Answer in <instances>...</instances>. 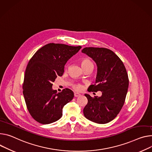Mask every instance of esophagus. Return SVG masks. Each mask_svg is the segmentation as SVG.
Wrapping results in <instances>:
<instances>
[{
	"instance_id": "34e87169",
	"label": "esophagus",
	"mask_w": 152,
	"mask_h": 152,
	"mask_svg": "<svg viewBox=\"0 0 152 152\" xmlns=\"http://www.w3.org/2000/svg\"><path fill=\"white\" fill-rule=\"evenodd\" d=\"M80 94L79 93H75V97H79V96H80Z\"/></svg>"
}]
</instances>
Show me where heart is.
Listing matches in <instances>:
<instances>
[{"mask_svg":"<svg viewBox=\"0 0 152 152\" xmlns=\"http://www.w3.org/2000/svg\"><path fill=\"white\" fill-rule=\"evenodd\" d=\"M90 64H92L91 61L87 59V58H84L82 59L81 61H80V65L82 66V68H84L85 66H86L87 65ZM73 88L76 90H80L82 89V87L79 85V84H75L73 86Z\"/></svg>","mask_w":152,"mask_h":152,"instance_id":"b5f03b06","label":"heart"}]
</instances>
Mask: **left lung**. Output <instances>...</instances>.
Listing matches in <instances>:
<instances>
[{"label":"left lung","instance_id":"obj_1","mask_svg":"<svg viewBox=\"0 0 152 152\" xmlns=\"http://www.w3.org/2000/svg\"><path fill=\"white\" fill-rule=\"evenodd\" d=\"M82 52L91 58L98 66L95 84L91 85L88 91H102L101 97L85 94L88 102L84 108V115L92 122L108 123L117 116L125 102L129 83L126 68L109 49L86 47Z\"/></svg>","mask_w":152,"mask_h":152}]
</instances>
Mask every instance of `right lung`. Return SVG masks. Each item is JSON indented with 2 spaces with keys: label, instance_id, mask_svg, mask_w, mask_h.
Returning <instances> with one entry per match:
<instances>
[{
  "label": "right lung",
  "instance_id": "1",
  "mask_svg": "<svg viewBox=\"0 0 152 152\" xmlns=\"http://www.w3.org/2000/svg\"><path fill=\"white\" fill-rule=\"evenodd\" d=\"M80 46L48 44L38 50L26 66L23 94L32 118L42 124L56 122L62 116L64 106L74 98L69 88L60 93L52 89L53 82L62 76L65 65L76 54Z\"/></svg>",
  "mask_w": 152,
  "mask_h": 152
}]
</instances>
